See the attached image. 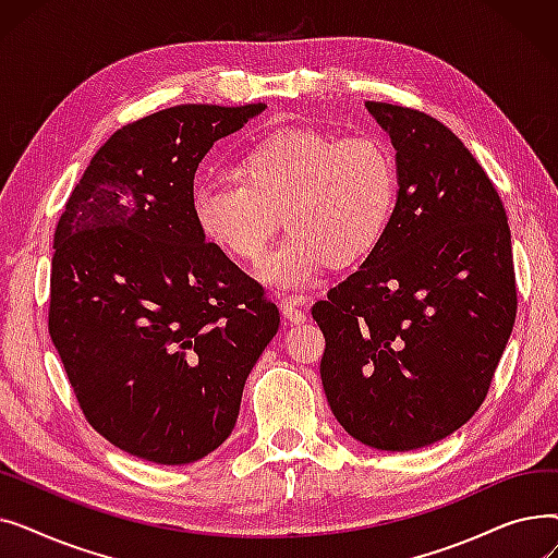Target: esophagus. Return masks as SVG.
Here are the masks:
<instances>
[{
	"instance_id": "obj_1",
	"label": "esophagus",
	"mask_w": 558,
	"mask_h": 558,
	"mask_svg": "<svg viewBox=\"0 0 558 558\" xmlns=\"http://www.w3.org/2000/svg\"><path fill=\"white\" fill-rule=\"evenodd\" d=\"M303 305H305L303 299H282L280 301V312H282V318L287 320V324H291V326L305 324L307 314H305Z\"/></svg>"
}]
</instances>
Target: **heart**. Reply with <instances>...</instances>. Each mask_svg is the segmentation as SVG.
Masks as SVG:
<instances>
[{
  "label": "heart",
  "instance_id": "obj_1",
  "mask_svg": "<svg viewBox=\"0 0 558 558\" xmlns=\"http://www.w3.org/2000/svg\"><path fill=\"white\" fill-rule=\"evenodd\" d=\"M232 175L194 187L196 228L226 255L257 264L284 215L291 232L259 269V280L284 294L316 284L332 264L368 257L398 198L396 160L371 135L276 129L246 146Z\"/></svg>",
  "mask_w": 558,
  "mask_h": 558
}]
</instances>
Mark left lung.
I'll use <instances>...</instances> for the list:
<instances>
[{
    "instance_id": "left-lung-1",
    "label": "left lung",
    "mask_w": 558,
    "mask_h": 558,
    "mask_svg": "<svg viewBox=\"0 0 558 558\" xmlns=\"http://www.w3.org/2000/svg\"><path fill=\"white\" fill-rule=\"evenodd\" d=\"M396 149L385 240L312 307L320 383L360 444L407 452L457 432L484 402L515 324L505 205L463 142L434 117L366 101Z\"/></svg>"
}]
</instances>
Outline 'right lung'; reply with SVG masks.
I'll return each mask as SVG.
<instances>
[{
	"label": "right lung",
	"mask_w": 558,
	"mask_h": 558,
	"mask_svg": "<svg viewBox=\"0 0 558 558\" xmlns=\"http://www.w3.org/2000/svg\"><path fill=\"white\" fill-rule=\"evenodd\" d=\"M264 108L185 104L120 129L56 226L51 341L87 423L133 457L215 452L278 332V307L192 215L203 156Z\"/></svg>",
	"instance_id": "1"
}]
</instances>
